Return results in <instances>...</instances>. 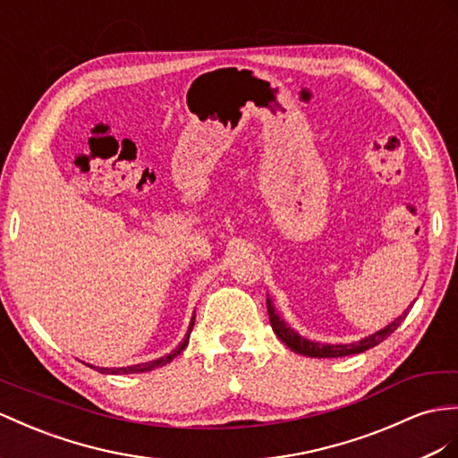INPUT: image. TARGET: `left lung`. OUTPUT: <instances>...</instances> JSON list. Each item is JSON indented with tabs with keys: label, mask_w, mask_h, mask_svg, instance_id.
<instances>
[{
	"label": "left lung",
	"mask_w": 458,
	"mask_h": 458,
	"mask_svg": "<svg viewBox=\"0 0 458 458\" xmlns=\"http://www.w3.org/2000/svg\"><path fill=\"white\" fill-rule=\"evenodd\" d=\"M267 311H268V319H271V327L275 335L283 341L290 350H294L296 354L301 356H310V358H343V356H350V354H360V352H366L368 348L377 346L379 343H383L386 336L396 331V327L401 325V321L408 315V310L396 318L393 323H389L385 329L373 333L366 338H361L358 343L352 344H321V343H313L303 338L301 335H298L294 329L284 323V319H280V315L276 313L271 298H267Z\"/></svg>",
	"instance_id": "left-lung-1"
}]
</instances>
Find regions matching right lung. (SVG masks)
<instances>
[{
    "instance_id": "obj_1",
    "label": "right lung",
    "mask_w": 458,
    "mask_h": 458,
    "mask_svg": "<svg viewBox=\"0 0 458 458\" xmlns=\"http://www.w3.org/2000/svg\"><path fill=\"white\" fill-rule=\"evenodd\" d=\"M193 325H195V318H191L190 329H187V335H185V338H183V343H182L178 348H175V350H172L170 354L162 356V358H158V360L145 361V363H137V366H127V368H97V366H90V363H87V366H89V368H95V369H97V371H100V373H110V375H122V373H143V371H152V369H157V368H162V366H166V363H170L175 356L182 354V352L185 350L187 343H190V335H191V331H193Z\"/></svg>"
}]
</instances>
